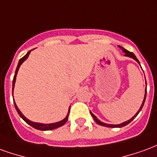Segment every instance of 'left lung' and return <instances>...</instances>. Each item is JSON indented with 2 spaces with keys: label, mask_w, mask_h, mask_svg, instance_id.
<instances>
[{
  "label": "left lung",
  "mask_w": 157,
  "mask_h": 157,
  "mask_svg": "<svg viewBox=\"0 0 157 157\" xmlns=\"http://www.w3.org/2000/svg\"><path fill=\"white\" fill-rule=\"evenodd\" d=\"M118 47L121 48L122 50H123V52L124 53L125 56H128V57H130V58L134 59L135 61L138 62L139 64H140V62H139L138 59L136 58V56H135V55H134V54H133L132 52L128 51L127 49H125L124 48H123L122 46H118ZM145 84H146V81H145ZM145 98H146V87H145V97H144V100H143V102H142V104H141V106H140V109L138 110V112L135 113V115L134 116L133 118H131L130 119H128V121L124 122V123H122V124H105V123H103V122L100 121L98 118H97V117H96V116L94 115V114H93L92 113H91V114H92V116L93 117V118H94V120H95L96 123H97L98 124L102 125V126H105V127H109V128H121V127H124V126H125V125L128 124H129V123H130V122H131L132 120H133V119H134V118L136 117V116L138 115V113L140 112V110H141L142 108H143V106H144V103H145Z\"/></svg>",
  "instance_id": "8db88e82"
}]
</instances>
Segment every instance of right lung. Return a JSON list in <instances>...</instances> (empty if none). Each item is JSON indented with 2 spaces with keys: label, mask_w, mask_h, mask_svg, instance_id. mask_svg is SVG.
<instances>
[{
  "label": "right lung",
  "mask_w": 157,
  "mask_h": 157,
  "mask_svg": "<svg viewBox=\"0 0 157 157\" xmlns=\"http://www.w3.org/2000/svg\"><path fill=\"white\" fill-rule=\"evenodd\" d=\"M32 51V50H30L29 51L27 54H26L22 58L20 59V60L18 62V65H17V67L16 69V71H15V75H14V77H13V81H12V92H13V89H14V86H15V82H16V77H17V71H18L19 68H20V65H22L23 61H25L26 59H28L29 57V54H30V52ZM13 102H14V100H13ZM14 105H15V109L17 110V112L18 113V114L20 115V117L24 120V121L27 123V124H29V125H31L33 128H36V129H39V130H51V129H55V128H57L59 127H60L62 125H64L66 123V121L68 120V116H69V113H70V109H69L68 111V114L66 115L63 120L61 121H59L56 122V123H53V124H40V123H35V122H32L30 121L29 119L26 118L25 116L22 114L21 111L19 110V109L17 108V106L16 104V102H14Z\"/></svg>",
  "instance_id": "1"
}]
</instances>
